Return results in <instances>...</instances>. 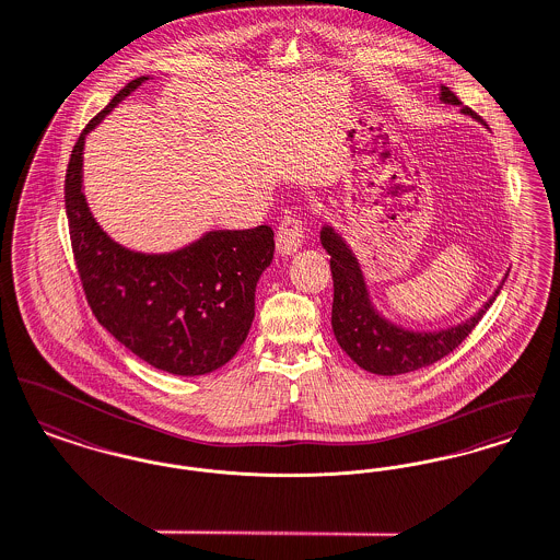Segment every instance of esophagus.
Masks as SVG:
<instances>
[{
  "mask_svg": "<svg viewBox=\"0 0 560 560\" xmlns=\"http://www.w3.org/2000/svg\"><path fill=\"white\" fill-rule=\"evenodd\" d=\"M305 242V228L301 219L296 217H284L278 234H276V246L280 255H293Z\"/></svg>",
  "mask_w": 560,
  "mask_h": 560,
  "instance_id": "1",
  "label": "esophagus"
}]
</instances>
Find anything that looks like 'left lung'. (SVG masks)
Listing matches in <instances>:
<instances>
[{
  "mask_svg": "<svg viewBox=\"0 0 560 560\" xmlns=\"http://www.w3.org/2000/svg\"><path fill=\"white\" fill-rule=\"evenodd\" d=\"M441 101L446 105H462V101L446 86H441ZM462 114L480 121L470 107H464ZM320 242L330 255L335 287L330 324L337 343L360 369L385 377L430 366L453 352L493 305L508 278L505 273L498 291L468 320L441 330H409L389 323L373 305L360 264L341 234H337L335 228L324 225Z\"/></svg>",
  "mask_w": 560,
  "mask_h": 560,
  "instance_id": "obj_1",
  "label": "left lung"
}]
</instances>
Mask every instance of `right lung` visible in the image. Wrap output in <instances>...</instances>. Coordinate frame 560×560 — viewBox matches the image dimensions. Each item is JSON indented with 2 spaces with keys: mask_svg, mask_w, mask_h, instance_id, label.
<instances>
[{
  "mask_svg": "<svg viewBox=\"0 0 560 560\" xmlns=\"http://www.w3.org/2000/svg\"><path fill=\"white\" fill-rule=\"evenodd\" d=\"M128 82L89 121L71 151L65 177L69 236L90 310L121 346L151 366L196 377L230 362L255 318V291L273 259V232L212 230L173 253H137L107 236L82 189L84 143L130 92Z\"/></svg>",
  "mask_w": 560,
  "mask_h": 560,
  "instance_id": "1",
  "label": "right lung"
}]
</instances>
